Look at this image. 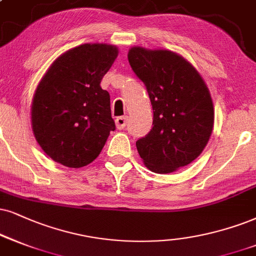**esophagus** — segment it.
<instances>
[{
	"instance_id": "esophagus-1",
	"label": "esophagus",
	"mask_w": 256,
	"mask_h": 256,
	"mask_svg": "<svg viewBox=\"0 0 256 256\" xmlns=\"http://www.w3.org/2000/svg\"><path fill=\"white\" fill-rule=\"evenodd\" d=\"M115 123L116 128H118V130H122V129L126 127V124H127V116H120V118L115 120Z\"/></svg>"
}]
</instances>
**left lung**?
I'll list each match as a JSON object with an SVG mask.
<instances>
[{"label": "left lung", "mask_w": 256, "mask_h": 256, "mask_svg": "<svg viewBox=\"0 0 256 256\" xmlns=\"http://www.w3.org/2000/svg\"><path fill=\"white\" fill-rule=\"evenodd\" d=\"M128 60L144 82L153 108V128L136 141L147 168L166 174L197 159L214 128L210 91L184 56L168 50L134 46Z\"/></svg>", "instance_id": "1"}]
</instances>
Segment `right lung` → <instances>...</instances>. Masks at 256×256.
<instances>
[{"instance_id":"1","label":"right lung","mask_w":256,"mask_h":256,"mask_svg":"<svg viewBox=\"0 0 256 256\" xmlns=\"http://www.w3.org/2000/svg\"><path fill=\"white\" fill-rule=\"evenodd\" d=\"M118 56L108 44H84L59 56L38 84L32 129L47 156L71 168L89 165L115 130L100 80Z\"/></svg>"}]
</instances>
